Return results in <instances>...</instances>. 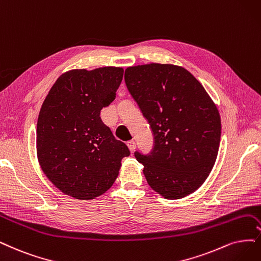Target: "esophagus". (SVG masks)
<instances>
[{
    "mask_svg": "<svg viewBox=\"0 0 261 261\" xmlns=\"http://www.w3.org/2000/svg\"><path fill=\"white\" fill-rule=\"evenodd\" d=\"M127 146L130 149V151H134V150H136V148H137V144H136V142H134V141H129L127 143Z\"/></svg>",
    "mask_w": 261,
    "mask_h": 261,
    "instance_id": "34e87169",
    "label": "esophagus"
}]
</instances>
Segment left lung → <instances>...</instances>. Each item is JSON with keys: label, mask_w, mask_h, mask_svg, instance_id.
Returning a JSON list of instances; mask_svg holds the SVG:
<instances>
[{"label": "left lung", "mask_w": 261, "mask_h": 261, "mask_svg": "<svg viewBox=\"0 0 261 261\" xmlns=\"http://www.w3.org/2000/svg\"><path fill=\"white\" fill-rule=\"evenodd\" d=\"M124 82L153 134L150 153L134 152L148 185L166 199L192 194L217 158L221 122L215 103L196 77L177 65L130 66Z\"/></svg>", "instance_id": "left-lung-1"}]
</instances>
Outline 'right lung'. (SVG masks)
<instances>
[{
	"label": "right lung",
	"instance_id": "right-lung-1",
	"mask_svg": "<svg viewBox=\"0 0 261 261\" xmlns=\"http://www.w3.org/2000/svg\"><path fill=\"white\" fill-rule=\"evenodd\" d=\"M122 67L72 70L48 92L36 125L40 166L63 194L80 200L103 195L118 176L121 159L130 155L100 117L116 98Z\"/></svg>",
	"mask_w": 261,
	"mask_h": 261
}]
</instances>
